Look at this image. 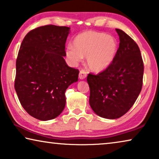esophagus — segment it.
<instances>
[{"mask_svg": "<svg viewBox=\"0 0 159 159\" xmlns=\"http://www.w3.org/2000/svg\"><path fill=\"white\" fill-rule=\"evenodd\" d=\"M87 77V71L84 69H81L79 74V78L80 80H83Z\"/></svg>", "mask_w": 159, "mask_h": 159, "instance_id": "obj_1", "label": "esophagus"}]
</instances>
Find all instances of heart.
Returning <instances> with one entry per match:
<instances>
[{
  "mask_svg": "<svg viewBox=\"0 0 159 159\" xmlns=\"http://www.w3.org/2000/svg\"><path fill=\"white\" fill-rule=\"evenodd\" d=\"M68 45L66 54L75 64L87 56V63L92 70L102 71L110 66L117 51V43L112 36L94 31H86L78 34Z\"/></svg>",
  "mask_w": 159,
  "mask_h": 159,
  "instance_id": "b5f03b06",
  "label": "heart"
}]
</instances>
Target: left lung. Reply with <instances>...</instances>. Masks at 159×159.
Wrapping results in <instances>:
<instances>
[{"mask_svg": "<svg viewBox=\"0 0 159 159\" xmlns=\"http://www.w3.org/2000/svg\"><path fill=\"white\" fill-rule=\"evenodd\" d=\"M116 31L120 43L114 61L105 70L87 77L91 108L99 116L110 119L122 116L133 106L142 90L144 72L138 44L121 30Z\"/></svg>", "mask_w": 159, "mask_h": 159, "instance_id": "obj_1", "label": "left lung"}]
</instances>
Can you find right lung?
I'll list each match as a JSON object with an SVG mask.
<instances>
[{
    "instance_id": "obj_1",
    "label": "right lung",
    "mask_w": 159,
    "mask_h": 159,
    "mask_svg": "<svg viewBox=\"0 0 159 159\" xmlns=\"http://www.w3.org/2000/svg\"><path fill=\"white\" fill-rule=\"evenodd\" d=\"M70 28L48 25L26 34L16 61L14 88L21 105L34 118L51 120L63 111L65 91L78 81L79 70L66 64Z\"/></svg>"
}]
</instances>
